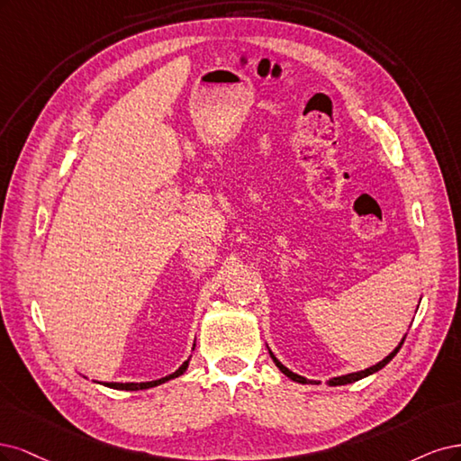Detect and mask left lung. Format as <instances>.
Wrapping results in <instances>:
<instances>
[{
    "label": "left lung",
    "instance_id": "obj_1",
    "mask_svg": "<svg viewBox=\"0 0 461 461\" xmlns=\"http://www.w3.org/2000/svg\"><path fill=\"white\" fill-rule=\"evenodd\" d=\"M406 339V337H404ZM404 339H402V343H400L389 356H387V358H384V360H381L379 364H375V366H371V367H367V369H364V371H356V374H348V375H340V377H333V379H330V384H331V387H337V384H347V383H354V381H358V379H362V377H367V375H371V374H375V371H379L381 367H384V366H387L393 358H394V356H396V352L400 350V347H402L404 345ZM270 356H272V358H274V362H276V366L281 369V371H284V374L289 377V379H293V381H296V383H308V379H304V377H301V375H296V374H293V371L291 369H287L284 364H281L277 358H276V356L270 352Z\"/></svg>",
    "mask_w": 461,
    "mask_h": 461
}]
</instances>
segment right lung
Wrapping results in <instances>:
<instances>
[{
  "label": "right lung",
  "instance_id": "add662e5",
  "mask_svg": "<svg viewBox=\"0 0 461 461\" xmlns=\"http://www.w3.org/2000/svg\"><path fill=\"white\" fill-rule=\"evenodd\" d=\"M187 364H189V360H185L180 367H177L174 374H170V375H167V377H162V379H157V381H147V383H107V387H111V389H121V391H141V389H149V387H157V384H160V383H165V381H168V379H174V377H177V375H182L184 371L187 369Z\"/></svg>",
  "mask_w": 461,
  "mask_h": 461
}]
</instances>
